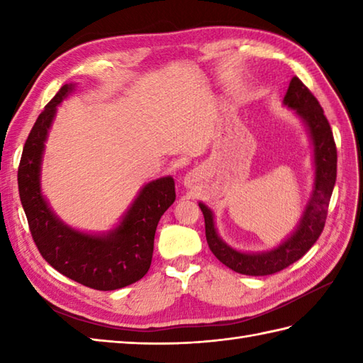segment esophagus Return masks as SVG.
<instances>
[{"mask_svg": "<svg viewBox=\"0 0 363 363\" xmlns=\"http://www.w3.org/2000/svg\"><path fill=\"white\" fill-rule=\"evenodd\" d=\"M194 176H191V174H187L186 177H184V184H186V186L187 187H191V186H194Z\"/></svg>", "mask_w": 363, "mask_h": 363, "instance_id": "esophagus-1", "label": "esophagus"}]
</instances>
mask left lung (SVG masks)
I'll return each mask as SVG.
<instances>
[{
    "instance_id": "obj_1",
    "label": "left lung",
    "mask_w": 363,
    "mask_h": 363,
    "mask_svg": "<svg viewBox=\"0 0 363 363\" xmlns=\"http://www.w3.org/2000/svg\"><path fill=\"white\" fill-rule=\"evenodd\" d=\"M282 103L289 109H293L296 117L304 123L313 148V186L295 230L284 242L268 251H238L218 235L213 212L204 203H198L204 215L206 238L211 251L221 264L240 274H274L303 257L323 233L330 195L335 186L337 148L329 121L317 98L295 76L290 81Z\"/></svg>"
}]
</instances>
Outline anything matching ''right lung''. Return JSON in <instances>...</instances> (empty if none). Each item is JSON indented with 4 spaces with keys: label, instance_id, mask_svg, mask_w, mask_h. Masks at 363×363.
<instances>
[{
    "label": "right lung",
    "instance_id": "obj_1",
    "mask_svg": "<svg viewBox=\"0 0 363 363\" xmlns=\"http://www.w3.org/2000/svg\"><path fill=\"white\" fill-rule=\"evenodd\" d=\"M74 87H60L30 129L18 167L20 199L37 248L54 269L90 289L117 290L148 273L157 223L176 199L174 179L165 176L145 184L118 225L107 233H84L60 220L43 196L42 162L57 106Z\"/></svg>",
    "mask_w": 363,
    "mask_h": 363
}]
</instances>
